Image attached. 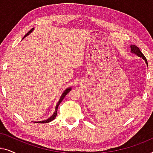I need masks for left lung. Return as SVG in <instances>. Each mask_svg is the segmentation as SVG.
<instances>
[{
    "label": "left lung",
    "mask_w": 153,
    "mask_h": 153,
    "mask_svg": "<svg viewBox=\"0 0 153 153\" xmlns=\"http://www.w3.org/2000/svg\"><path fill=\"white\" fill-rule=\"evenodd\" d=\"M130 47H131V53H134V54H136V55H137L138 56H139V57L143 58V59L145 60L146 63L147 64V65H148L147 59H146V58L145 57V56H144L143 54L141 53V51H140V49H139V47H137V46H135V45H131Z\"/></svg>",
    "instance_id": "8db88e82"
}]
</instances>
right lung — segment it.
Returning a JSON list of instances; mask_svg holds the SVG:
<instances>
[{"instance_id": "obj_1", "label": "right lung", "mask_w": 153, "mask_h": 153, "mask_svg": "<svg viewBox=\"0 0 153 153\" xmlns=\"http://www.w3.org/2000/svg\"><path fill=\"white\" fill-rule=\"evenodd\" d=\"M34 30V28H32L31 29V30H29V32L27 33V34L25 35V36L23 37V39L25 37H26L27 35H28L29 34H30V33H32L33 32V30ZM71 90H72V88H67L65 91L63 93H62V95H61V97H60V100H59V101H58V104H56V109H55V111H54V113L53 114V115H52V116L50 117L49 118H48V119H47V120H43V121H38V122H35V123H49V122H51V121H52L53 120V119H55V118H56V115H57V110H58V106H59V104L61 103V102L62 101V100L64 99L65 98V96L67 95V94H68L69 92H70Z\"/></svg>"}]
</instances>
